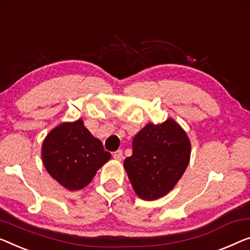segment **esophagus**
I'll return each instance as SVG.
<instances>
[{
  "label": "esophagus",
  "instance_id": "obj_1",
  "mask_svg": "<svg viewBox=\"0 0 250 250\" xmlns=\"http://www.w3.org/2000/svg\"><path fill=\"white\" fill-rule=\"evenodd\" d=\"M113 157H114V159H116V160L121 161L122 159H123V151L122 150H117L116 152H114Z\"/></svg>",
  "mask_w": 250,
  "mask_h": 250
}]
</instances>
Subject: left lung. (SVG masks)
Instances as JSON below:
<instances>
[{
    "label": "left lung",
    "mask_w": 250,
    "mask_h": 250,
    "mask_svg": "<svg viewBox=\"0 0 250 250\" xmlns=\"http://www.w3.org/2000/svg\"><path fill=\"white\" fill-rule=\"evenodd\" d=\"M132 146L124 168L135 193L146 201L157 200L171 190L189 162L190 142L172 119L147 124L134 137Z\"/></svg>",
    "instance_id": "8db88e82"
}]
</instances>
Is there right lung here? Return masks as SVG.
<instances>
[{"instance_id": "obj_1", "label": "right lung", "mask_w": 250, "mask_h": 250, "mask_svg": "<svg viewBox=\"0 0 250 250\" xmlns=\"http://www.w3.org/2000/svg\"><path fill=\"white\" fill-rule=\"evenodd\" d=\"M111 158L103 143L92 136L81 119L64 123L50 132L42 143L47 171L68 190L88 185L97 170Z\"/></svg>"}]
</instances>
